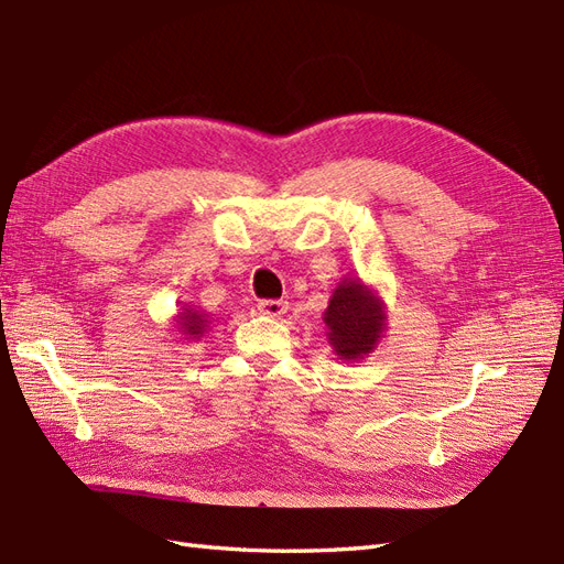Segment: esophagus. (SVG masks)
<instances>
[{
  "label": "esophagus",
  "instance_id": "34e87169",
  "mask_svg": "<svg viewBox=\"0 0 564 564\" xmlns=\"http://www.w3.org/2000/svg\"><path fill=\"white\" fill-rule=\"evenodd\" d=\"M257 307L261 314H267V317H281L288 310V303L285 300H259Z\"/></svg>",
  "mask_w": 564,
  "mask_h": 564
}]
</instances>
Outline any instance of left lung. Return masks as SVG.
Instances as JSON below:
<instances>
[{"instance_id": "left-lung-1", "label": "left lung", "mask_w": 564, "mask_h": 564, "mask_svg": "<svg viewBox=\"0 0 564 564\" xmlns=\"http://www.w3.org/2000/svg\"><path fill=\"white\" fill-rule=\"evenodd\" d=\"M336 356L356 360L370 352L384 329L382 303L358 281H341L324 317Z\"/></svg>"}]
</instances>
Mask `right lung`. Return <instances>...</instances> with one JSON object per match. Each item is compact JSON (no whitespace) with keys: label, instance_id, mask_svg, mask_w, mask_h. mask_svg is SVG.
Returning a JSON list of instances; mask_svg holds the SVG:
<instances>
[{"label":"right lung","instance_id":"obj_1","mask_svg":"<svg viewBox=\"0 0 564 564\" xmlns=\"http://www.w3.org/2000/svg\"><path fill=\"white\" fill-rule=\"evenodd\" d=\"M206 319H202V314H196L192 310H185L180 314V329L185 334H192V336H199L204 332V324Z\"/></svg>","mask_w":564,"mask_h":564}]
</instances>
